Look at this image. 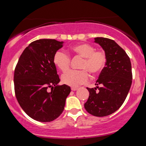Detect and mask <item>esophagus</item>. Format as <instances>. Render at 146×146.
Instances as JSON below:
<instances>
[{
	"label": "esophagus",
	"mask_w": 146,
	"mask_h": 146,
	"mask_svg": "<svg viewBox=\"0 0 146 146\" xmlns=\"http://www.w3.org/2000/svg\"><path fill=\"white\" fill-rule=\"evenodd\" d=\"M78 90V88H76V87H71V90L75 91V90Z\"/></svg>",
	"instance_id": "obj_1"
}]
</instances>
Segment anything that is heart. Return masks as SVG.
I'll return each instance as SVG.
<instances>
[{
  "instance_id": "1",
  "label": "heart",
  "mask_w": 146,
  "mask_h": 146,
  "mask_svg": "<svg viewBox=\"0 0 146 146\" xmlns=\"http://www.w3.org/2000/svg\"><path fill=\"white\" fill-rule=\"evenodd\" d=\"M71 53L82 58L80 64V71L71 70L62 75V82L64 84L77 87L86 83L88 80V73L94 75L104 68L107 62V57L103 51H95V47L87 43L75 44L70 49ZM55 66L61 71L65 72L70 66L71 58L65 52L57 51L53 58Z\"/></svg>"
}]
</instances>
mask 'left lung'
Wrapping results in <instances>:
<instances>
[{
    "label": "left lung",
    "mask_w": 146,
    "mask_h": 146,
    "mask_svg": "<svg viewBox=\"0 0 146 146\" xmlns=\"http://www.w3.org/2000/svg\"><path fill=\"white\" fill-rule=\"evenodd\" d=\"M95 42L104 50L107 62L95 84L98 86L87 88L89 97L84 108L90 115L104 117L115 113L124 102L132 84V66L127 53L113 40L98 37Z\"/></svg>",
    "instance_id": "1"
}]
</instances>
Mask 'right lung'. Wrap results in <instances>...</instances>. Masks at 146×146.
Returning a JSON list of instances; mask_svg holds the SVG:
<instances>
[{
    "label": "right lung",
    "instance_id": "right-lung-1",
    "mask_svg": "<svg viewBox=\"0 0 146 146\" xmlns=\"http://www.w3.org/2000/svg\"><path fill=\"white\" fill-rule=\"evenodd\" d=\"M63 42L40 39L25 48L14 71L15 95L27 115L41 122H50L61 115L71 92L66 84L58 86L60 80L53 64L55 53ZM48 88H51L48 92Z\"/></svg>",
    "mask_w": 146,
    "mask_h": 146
}]
</instances>
